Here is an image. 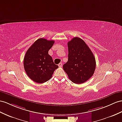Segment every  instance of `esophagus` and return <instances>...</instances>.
Wrapping results in <instances>:
<instances>
[{
	"label": "esophagus",
	"instance_id": "obj_1",
	"mask_svg": "<svg viewBox=\"0 0 122 122\" xmlns=\"http://www.w3.org/2000/svg\"><path fill=\"white\" fill-rule=\"evenodd\" d=\"M58 66L59 67H61L62 66V63L61 62V63H60L59 64H58Z\"/></svg>",
	"mask_w": 122,
	"mask_h": 122
}]
</instances>
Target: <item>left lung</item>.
Here are the masks:
<instances>
[{
  "instance_id": "8db88e82",
  "label": "left lung",
  "mask_w": 122,
  "mask_h": 122,
  "mask_svg": "<svg viewBox=\"0 0 122 122\" xmlns=\"http://www.w3.org/2000/svg\"><path fill=\"white\" fill-rule=\"evenodd\" d=\"M67 46L68 61L63 65V70L74 83H84L94 73L95 58L85 42L79 37H74Z\"/></svg>"
}]
</instances>
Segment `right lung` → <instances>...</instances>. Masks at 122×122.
Wrapping results in <instances>:
<instances>
[{"instance_id":"1","label":"right lung","mask_w":122,"mask_h":122,"mask_svg":"<svg viewBox=\"0 0 122 122\" xmlns=\"http://www.w3.org/2000/svg\"><path fill=\"white\" fill-rule=\"evenodd\" d=\"M54 42L53 40L40 38L27 51L24 59V66L28 76L33 81L39 83L47 81L59 67L48 54Z\"/></svg>"}]
</instances>
